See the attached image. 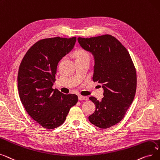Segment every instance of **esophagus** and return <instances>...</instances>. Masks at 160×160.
<instances>
[{"instance_id": "esophagus-1", "label": "esophagus", "mask_w": 160, "mask_h": 160, "mask_svg": "<svg viewBox=\"0 0 160 160\" xmlns=\"http://www.w3.org/2000/svg\"><path fill=\"white\" fill-rule=\"evenodd\" d=\"M79 100H88V98L87 96H84L79 95Z\"/></svg>"}]
</instances>
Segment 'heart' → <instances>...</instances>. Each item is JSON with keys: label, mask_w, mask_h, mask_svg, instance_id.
<instances>
[{"label": "heart", "mask_w": 160, "mask_h": 160, "mask_svg": "<svg viewBox=\"0 0 160 160\" xmlns=\"http://www.w3.org/2000/svg\"><path fill=\"white\" fill-rule=\"evenodd\" d=\"M75 59H81V58H89V54L84 49H78L75 52Z\"/></svg>", "instance_id": "b5f03b06"}]
</instances>
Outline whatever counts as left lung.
Masks as SVG:
<instances>
[{
  "label": "left lung",
  "mask_w": 160,
  "mask_h": 160,
  "mask_svg": "<svg viewBox=\"0 0 160 160\" xmlns=\"http://www.w3.org/2000/svg\"><path fill=\"white\" fill-rule=\"evenodd\" d=\"M81 47L94 58L92 79L102 84L103 98L88 117L92 124L106 129L118 123L133 101L137 87L136 70L128 50L115 37L105 34L90 38H78Z\"/></svg>",
  "instance_id": "obj_1"
}]
</instances>
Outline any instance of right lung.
I'll use <instances>...</instances> for the list:
<instances>
[{
    "label": "right lung",
    "instance_id": "right-lung-1",
    "mask_svg": "<svg viewBox=\"0 0 160 160\" xmlns=\"http://www.w3.org/2000/svg\"><path fill=\"white\" fill-rule=\"evenodd\" d=\"M75 42V37L41 40L28 50L20 64V100L28 115L44 128L50 130L62 124L78 101L77 95L64 94L52 88L58 63L72 50Z\"/></svg>",
    "mask_w": 160,
    "mask_h": 160
}]
</instances>
